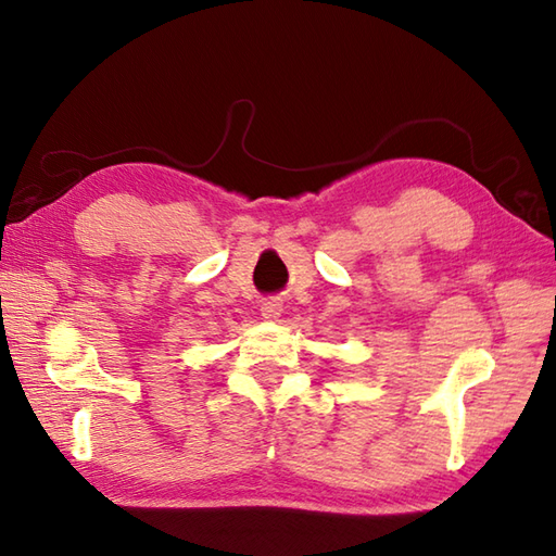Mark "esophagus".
<instances>
[{"instance_id":"esophagus-1","label":"esophagus","mask_w":556,"mask_h":556,"mask_svg":"<svg viewBox=\"0 0 556 556\" xmlns=\"http://www.w3.org/2000/svg\"><path fill=\"white\" fill-rule=\"evenodd\" d=\"M263 315L269 317V320H277V317L281 315V303L275 301V299L265 301V303H263Z\"/></svg>"}]
</instances>
